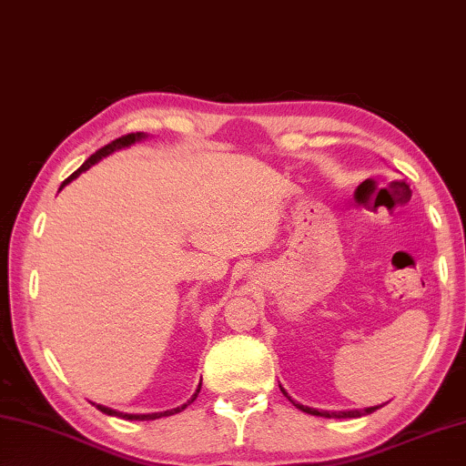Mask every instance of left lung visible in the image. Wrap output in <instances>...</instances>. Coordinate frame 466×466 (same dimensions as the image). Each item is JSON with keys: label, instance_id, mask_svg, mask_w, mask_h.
I'll list each match as a JSON object with an SVG mask.
<instances>
[{"label": "left lung", "instance_id": "obj_1", "mask_svg": "<svg viewBox=\"0 0 466 466\" xmlns=\"http://www.w3.org/2000/svg\"><path fill=\"white\" fill-rule=\"evenodd\" d=\"M280 391L289 398V394H287L285 390L280 388ZM289 400H290V398H289ZM290 402H293V400H290ZM293 404H295L299 410H303V412H307V414H313V416H325V418H360V416H366V414L376 412V410L380 408V406H371V408H366V410H345V412H327V410H315V408H309V406L297 404V402H293Z\"/></svg>", "mask_w": 466, "mask_h": 466}]
</instances>
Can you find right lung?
I'll list each match as a JSON object with an SVG mask.
<instances>
[{"mask_svg": "<svg viewBox=\"0 0 466 466\" xmlns=\"http://www.w3.org/2000/svg\"><path fill=\"white\" fill-rule=\"evenodd\" d=\"M145 133H129V135H125V137H118V139H115L113 143H108V145H105V147H100L96 153H93L90 155V157L82 163V166L72 173V176L68 177V179H64V184L60 186V189L68 184V181H72V179H76L82 171H86V169H90L95 166V163H98L100 159L103 157H106V155H111V153H115V151H118V149H125V147H131L133 143H137V141H141V139H145ZM199 388H202V384L198 386V390H196V394L191 396L187 402L184 404V406H179V408H173V410H166V412H153V414H125V412H116V410H111V408H106V406H100V404H96V408L100 410V412H105V414H108V416H118V418H125V420H157V418H163V416H171V414H177V412H181V410H186L191 402H194V400L198 398V394H199Z\"/></svg>", "mask_w": 466, "mask_h": 466, "instance_id": "add662e5", "label": "right lung"}]
</instances>
